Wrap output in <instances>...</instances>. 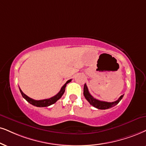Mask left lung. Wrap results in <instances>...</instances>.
Segmentation results:
<instances>
[{"instance_id":"left-lung-1","label":"left lung","mask_w":146,"mask_h":146,"mask_svg":"<svg viewBox=\"0 0 146 146\" xmlns=\"http://www.w3.org/2000/svg\"><path fill=\"white\" fill-rule=\"evenodd\" d=\"M84 95L85 98L89 102V103L91 105H92L94 107L98 108V109H100V110H106L108 109V108H112L114 106H116L118 103H119L120 101L121 100V99L123 98V95L120 96V98L117 100L114 101V102H104V101H100L99 100H97L94 98L90 94L89 91H88V87H87L86 84L84 85Z\"/></svg>"}]
</instances>
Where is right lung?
<instances>
[{
  "mask_svg": "<svg viewBox=\"0 0 146 146\" xmlns=\"http://www.w3.org/2000/svg\"><path fill=\"white\" fill-rule=\"evenodd\" d=\"M71 81V79H69L68 80L66 84L64 85L62 87L61 89H60V92L57 94L56 95H55L54 96L48 99H44V100H34L31 98H29L23 92L21 91V90L19 88L20 92H21L22 96L23 97V98H25L29 103H30L31 104L34 105V106H36L37 107H47L50 106V105L54 104L55 102H56L58 100H59L60 98L62 97V96L63 95L64 91H65V88L66 86L68 83H69Z\"/></svg>",
  "mask_w": 146,
  "mask_h": 146,
  "instance_id": "obj_1",
  "label": "right lung"
}]
</instances>
